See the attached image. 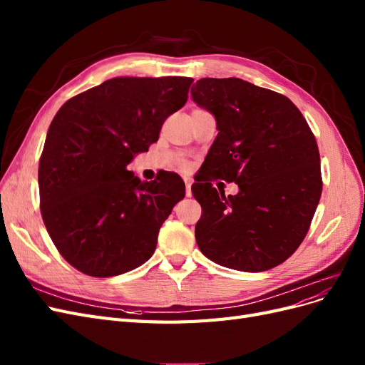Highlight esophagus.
<instances>
[{
	"label": "esophagus",
	"mask_w": 365,
	"mask_h": 365,
	"mask_svg": "<svg viewBox=\"0 0 365 365\" xmlns=\"http://www.w3.org/2000/svg\"><path fill=\"white\" fill-rule=\"evenodd\" d=\"M184 182H185V195L190 196V187H192V180L190 178H184Z\"/></svg>",
	"instance_id": "esophagus-1"
}]
</instances>
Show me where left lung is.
Instances as JSON below:
<instances>
[{"label":"left lung","mask_w":365,"mask_h":365,"mask_svg":"<svg viewBox=\"0 0 365 365\" xmlns=\"http://www.w3.org/2000/svg\"><path fill=\"white\" fill-rule=\"evenodd\" d=\"M190 93L217 128L205 173L192 185L202 208L196 244L225 268L277 267L300 247L322 196L312 130L288 97L237 77H205ZM213 179L236 182L240 192L225 198Z\"/></svg>","instance_id":"8db88e82"}]
</instances>
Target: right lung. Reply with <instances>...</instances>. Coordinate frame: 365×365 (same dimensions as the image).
<instances>
[{
  "instance_id": "add662e5",
  "label": "right lung",
  "mask_w": 365,
  "mask_h": 365,
  "mask_svg": "<svg viewBox=\"0 0 365 365\" xmlns=\"http://www.w3.org/2000/svg\"><path fill=\"white\" fill-rule=\"evenodd\" d=\"M192 77H115L54 115L39 161L41 215L61 256L91 277L141 267L185 195L178 173L141 181L128 164L157 143Z\"/></svg>"
}]
</instances>
